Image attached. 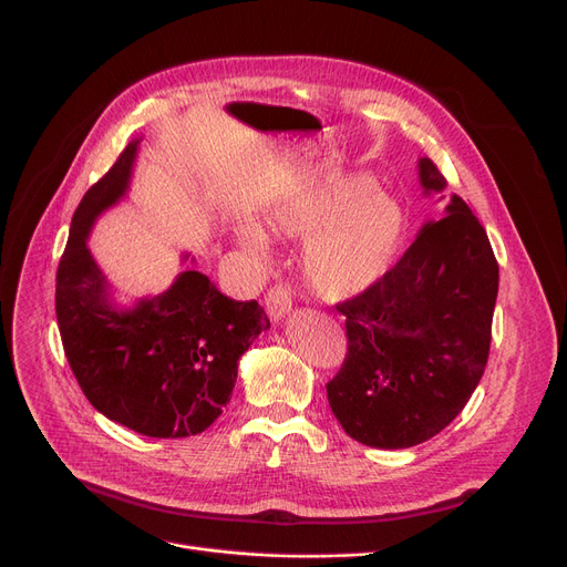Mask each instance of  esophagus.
<instances>
[{
    "instance_id": "34e87169",
    "label": "esophagus",
    "mask_w": 567,
    "mask_h": 567,
    "mask_svg": "<svg viewBox=\"0 0 567 567\" xmlns=\"http://www.w3.org/2000/svg\"><path fill=\"white\" fill-rule=\"evenodd\" d=\"M266 310L271 319H280L291 310V289L285 282L274 285L266 291Z\"/></svg>"
}]
</instances>
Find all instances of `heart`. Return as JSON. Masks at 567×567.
<instances>
[{
	"instance_id": "1",
	"label": "heart",
	"mask_w": 567,
	"mask_h": 567,
	"mask_svg": "<svg viewBox=\"0 0 567 567\" xmlns=\"http://www.w3.org/2000/svg\"><path fill=\"white\" fill-rule=\"evenodd\" d=\"M278 236L308 238L303 271L323 299L342 301L365 291L385 271L400 248L404 216L389 195H374L368 182H349L329 193H299L274 214ZM248 244L264 248L257 229Z\"/></svg>"
}]
</instances>
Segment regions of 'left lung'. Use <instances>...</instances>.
Masks as SVG:
<instances>
[{
  "mask_svg": "<svg viewBox=\"0 0 567 567\" xmlns=\"http://www.w3.org/2000/svg\"><path fill=\"white\" fill-rule=\"evenodd\" d=\"M421 184L445 186L430 158ZM445 212L374 285L336 306L347 353L326 393L344 432L372 449H411L449 427L489 359L498 261L462 197Z\"/></svg>",
  "mask_w": 567,
  "mask_h": 567,
  "instance_id": "left-lung-1",
  "label": "left lung"
}]
</instances>
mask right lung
I'll return each mask as SVG.
<instances>
[{
  "label": "right lung",
  "mask_w": 567,
  "mask_h": 567,
  "mask_svg": "<svg viewBox=\"0 0 567 567\" xmlns=\"http://www.w3.org/2000/svg\"><path fill=\"white\" fill-rule=\"evenodd\" d=\"M135 144L118 154L75 208L56 268L54 310L82 393L110 421L156 439L204 432L229 402L238 359L268 321L257 301H234L199 271L135 310H116L86 250L94 218L124 195Z\"/></svg>",
  "instance_id": "obj_1"
}]
</instances>
